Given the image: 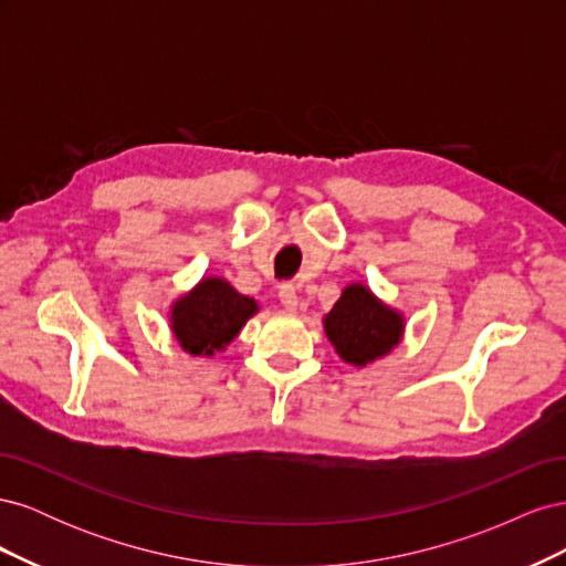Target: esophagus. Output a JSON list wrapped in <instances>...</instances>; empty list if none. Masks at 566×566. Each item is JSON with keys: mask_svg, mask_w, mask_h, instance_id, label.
<instances>
[{"mask_svg": "<svg viewBox=\"0 0 566 566\" xmlns=\"http://www.w3.org/2000/svg\"><path fill=\"white\" fill-rule=\"evenodd\" d=\"M279 297H281V304L285 306L287 312H295L297 310L300 297H297V290H295L293 283H283L281 290H279Z\"/></svg>", "mask_w": 566, "mask_h": 566, "instance_id": "34e87169", "label": "esophagus"}]
</instances>
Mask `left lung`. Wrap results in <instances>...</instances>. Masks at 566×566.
Wrapping results in <instances>:
<instances>
[{"instance_id": "1", "label": "left lung", "mask_w": 566, "mask_h": 566, "mask_svg": "<svg viewBox=\"0 0 566 566\" xmlns=\"http://www.w3.org/2000/svg\"><path fill=\"white\" fill-rule=\"evenodd\" d=\"M325 335L347 364L366 366L399 345L403 318L361 283L347 285L331 314L323 318Z\"/></svg>"}]
</instances>
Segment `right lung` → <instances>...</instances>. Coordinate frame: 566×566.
Segmentation results:
<instances>
[{
  "label": "right lung",
  "instance_id": "1",
  "mask_svg": "<svg viewBox=\"0 0 566 566\" xmlns=\"http://www.w3.org/2000/svg\"><path fill=\"white\" fill-rule=\"evenodd\" d=\"M256 312V302L245 297L224 279H202L191 293L172 306V333L193 356H212L241 333Z\"/></svg>",
  "mask_w": 566,
  "mask_h": 566
}]
</instances>
